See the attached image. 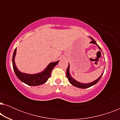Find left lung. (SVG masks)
<instances>
[{"mask_svg": "<svg viewBox=\"0 0 120 120\" xmlns=\"http://www.w3.org/2000/svg\"><path fill=\"white\" fill-rule=\"evenodd\" d=\"M90 38H91V39H92V41L90 42V43L95 44V45L97 46L98 49H99V50H101V48L99 46V45H98V44H97L96 41H95L94 39L92 38H91V37H90ZM69 68H70V65H69V63L68 67L67 68V71H66V75H67V78H68V79L69 80V81L70 83H71L72 85H73L74 86L76 87H78V88H87L93 86V85H95L96 83H97L98 81H99V80L101 79V76H102V75H103V73H104V72H103V73L101 74V76H100L99 78L97 79L94 80V81L92 82H90L88 83H84L80 82H79V81H77L76 80H75L74 79L72 78V76H71V75L70 74V73H69Z\"/></svg>", "mask_w": 120, "mask_h": 120, "instance_id": "left-lung-1", "label": "left lung"}]
</instances>
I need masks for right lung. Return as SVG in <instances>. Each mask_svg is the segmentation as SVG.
<instances>
[{
	"label": "right lung",
	"instance_id": "1",
	"mask_svg": "<svg viewBox=\"0 0 120 120\" xmlns=\"http://www.w3.org/2000/svg\"><path fill=\"white\" fill-rule=\"evenodd\" d=\"M17 48L15 49L12 56V66L13 69L15 73V74L18 78L23 82L26 83L29 86H39L45 83L50 78L52 70H53L56 65L58 63L60 60L51 62L47 65L46 68L43 71L40 73L34 74H29L24 73H22L16 67L15 58Z\"/></svg>",
	"mask_w": 120,
	"mask_h": 120
}]
</instances>
